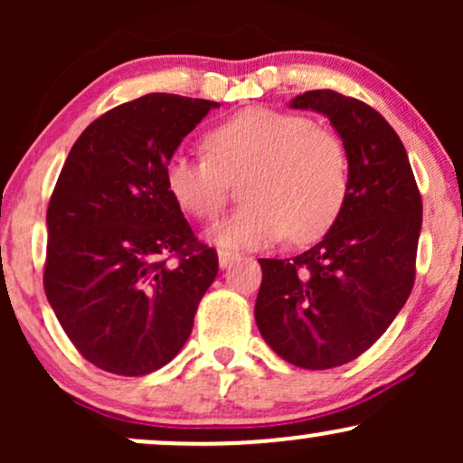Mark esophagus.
Listing matches in <instances>:
<instances>
[{
    "label": "esophagus",
    "mask_w": 463,
    "mask_h": 463,
    "mask_svg": "<svg viewBox=\"0 0 463 463\" xmlns=\"http://www.w3.org/2000/svg\"><path fill=\"white\" fill-rule=\"evenodd\" d=\"M217 261H220V268H228L232 261H237V254L228 252V250H220V252H217Z\"/></svg>",
    "instance_id": "esophagus-1"
}]
</instances>
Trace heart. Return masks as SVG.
Wrapping results in <instances>:
<instances>
[{"mask_svg": "<svg viewBox=\"0 0 463 463\" xmlns=\"http://www.w3.org/2000/svg\"><path fill=\"white\" fill-rule=\"evenodd\" d=\"M204 150L206 156L174 152L165 165V187L184 213L213 222L226 209L231 183L246 176V204L211 232L224 248H263L287 235L316 241L346 206V147L305 115L250 106L206 132Z\"/></svg>", "mask_w": 463, "mask_h": 463, "instance_id": "1", "label": "heart"}]
</instances>
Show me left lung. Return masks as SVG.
Segmentation results:
<instances>
[{
	"label": "left lung",
	"mask_w": 463,
	"mask_h": 463,
	"mask_svg": "<svg viewBox=\"0 0 463 463\" xmlns=\"http://www.w3.org/2000/svg\"><path fill=\"white\" fill-rule=\"evenodd\" d=\"M291 109L326 115L342 137L348 200L307 252L259 259L263 280L254 317L279 357L328 370L365 353L411 294L422 198L405 146L379 110L331 89L302 93Z\"/></svg>",
	"instance_id": "obj_1"
}]
</instances>
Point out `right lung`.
<instances>
[{"label":"right lung","mask_w":463,"mask_h":463,"mask_svg":"<svg viewBox=\"0 0 463 463\" xmlns=\"http://www.w3.org/2000/svg\"><path fill=\"white\" fill-rule=\"evenodd\" d=\"M217 102L150 93L87 126L47 206L43 287L62 331L99 370L169 364L217 276V252L165 187V165Z\"/></svg>","instance_id":"add662e5"}]
</instances>
